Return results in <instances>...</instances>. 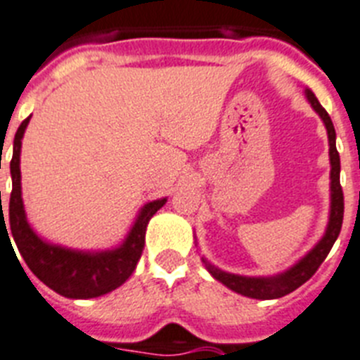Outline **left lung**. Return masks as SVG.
Returning <instances> with one entry per match:
<instances>
[{
    "mask_svg": "<svg viewBox=\"0 0 360 360\" xmlns=\"http://www.w3.org/2000/svg\"><path fill=\"white\" fill-rule=\"evenodd\" d=\"M306 98L311 104V108L319 113L328 131V143H329V165H331V172H329V219L326 225L324 236L316 241V245L302 256L297 264H292L288 271L283 273L273 274V276H243V274L226 273L223 269L216 267L208 262L207 258L203 259L205 267L217 282H221L225 288L231 291L243 295V297L256 298V300H273V298H282L295 289H298L302 283H306L313 274L316 273V269L324 262L326 256L329 255V250L333 247L340 234V226H342L344 217V194L342 186H340V157L337 152V134H335L333 122L329 119L328 111L320 105L316 101L315 93L311 89H306Z\"/></svg>",
    "mask_w": 360,
    "mask_h": 360,
    "instance_id": "8db88e82",
    "label": "left lung"
}]
</instances>
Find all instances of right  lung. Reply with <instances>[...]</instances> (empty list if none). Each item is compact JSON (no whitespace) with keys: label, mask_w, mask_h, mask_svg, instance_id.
Returning <instances> with one entry per match:
<instances>
[{"label":"right lung","mask_w":360,"mask_h":360,"mask_svg":"<svg viewBox=\"0 0 360 360\" xmlns=\"http://www.w3.org/2000/svg\"><path fill=\"white\" fill-rule=\"evenodd\" d=\"M31 117L20 124L14 135V148L11 159L12 192L8 201L9 231L4 226L1 214L0 229L12 234L16 241L21 258L25 259L27 267L31 269L38 280L65 298L86 300V298L102 297L105 292L120 288L137 267V262L143 255L144 236H146L148 221L153 214L166 203V198L155 199L144 205L139 210L134 225L128 231L120 245L104 250H80L51 243L36 234V231L27 219L23 198H21V139L25 135ZM1 195V192H0ZM3 210V207H1ZM11 241V238H8Z\"/></svg>","instance_id":"obj_1"}]
</instances>
